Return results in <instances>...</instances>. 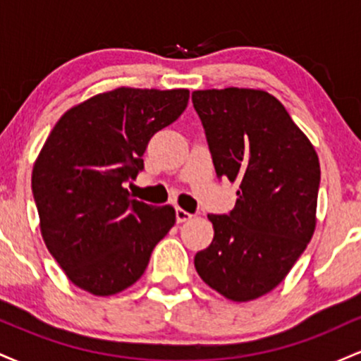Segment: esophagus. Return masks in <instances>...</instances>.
I'll return each mask as SVG.
<instances>
[{
  "instance_id": "esophagus-1",
  "label": "esophagus",
  "mask_w": 361,
  "mask_h": 361,
  "mask_svg": "<svg viewBox=\"0 0 361 361\" xmlns=\"http://www.w3.org/2000/svg\"><path fill=\"white\" fill-rule=\"evenodd\" d=\"M192 217H193V215L190 212H186L185 209H181V207H176V221L178 222H186V221H190Z\"/></svg>"
}]
</instances>
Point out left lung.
I'll return each mask as SVG.
<instances>
[{"mask_svg":"<svg viewBox=\"0 0 361 361\" xmlns=\"http://www.w3.org/2000/svg\"><path fill=\"white\" fill-rule=\"evenodd\" d=\"M192 100L215 173L239 186L233 212L209 214L214 239L195 268L226 299L255 300L279 287L312 239L317 152L268 91L197 90Z\"/></svg>","mask_w":361,"mask_h":361,"instance_id":"1","label":"left lung"}]
</instances>
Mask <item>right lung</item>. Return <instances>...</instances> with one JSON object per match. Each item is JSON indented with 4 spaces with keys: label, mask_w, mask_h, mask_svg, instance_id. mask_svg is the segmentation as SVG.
Returning <instances> with one entry per match:
<instances>
[{
    "label": "right lung",
    "mask_w": 361,
    "mask_h": 361,
    "mask_svg": "<svg viewBox=\"0 0 361 361\" xmlns=\"http://www.w3.org/2000/svg\"><path fill=\"white\" fill-rule=\"evenodd\" d=\"M188 90L103 91L66 111L32 171L40 234L76 287L109 297L134 285L176 222L171 205L132 200L152 135L188 105Z\"/></svg>",
    "instance_id": "1"
}]
</instances>
